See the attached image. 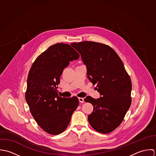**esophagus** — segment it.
Here are the masks:
<instances>
[{"label":"esophagus","instance_id":"34e87169","mask_svg":"<svg viewBox=\"0 0 156 156\" xmlns=\"http://www.w3.org/2000/svg\"><path fill=\"white\" fill-rule=\"evenodd\" d=\"M79 102L81 103H83L85 102L83 98H79Z\"/></svg>","mask_w":156,"mask_h":156}]
</instances>
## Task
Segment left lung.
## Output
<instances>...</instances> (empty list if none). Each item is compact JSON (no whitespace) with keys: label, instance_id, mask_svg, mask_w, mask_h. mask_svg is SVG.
Masks as SVG:
<instances>
[{"label":"left lung","instance_id":"8db88e82","mask_svg":"<svg viewBox=\"0 0 156 156\" xmlns=\"http://www.w3.org/2000/svg\"><path fill=\"white\" fill-rule=\"evenodd\" d=\"M71 45L80 54L88 79L97 84L101 95L98 99L88 96L84 100L94 106L88 115L89 124L97 132L109 133L120 125L131 105V79L120 58L109 45L92 41Z\"/></svg>","mask_w":156,"mask_h":156}]
</instances>
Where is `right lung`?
<instances>
[{"mask_svg":"<svg viewBox=\"0 0 156 156\" xmlns=\"http://www.w3.org/2000/svg\"><path fill=\"white\" fill-rule=\"evenodd\" d=\"M79 58V54L69 45L58 43L42 53L30 69L26 101L35 121L48 133L64 132L79 106L77 97H61L56 89L64 68Z\"/></svg>","mask_w":156,"mask_h":156,"instance_id":"obj_1","label":"right lung"}]
</instances>
